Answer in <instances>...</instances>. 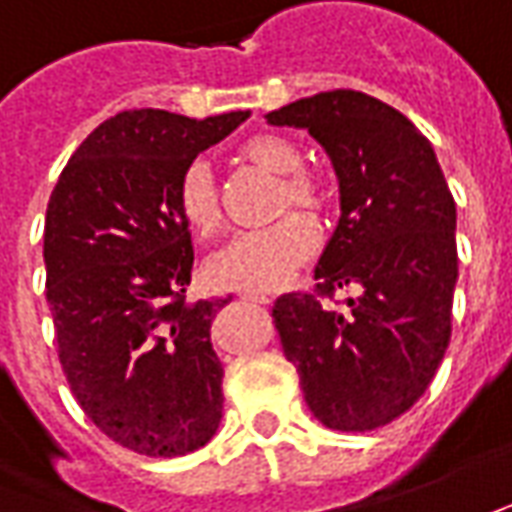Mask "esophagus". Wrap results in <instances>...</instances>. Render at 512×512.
I'll use <instances>...</instances> for the list:
<instances>
[{"label":"esophagus","mask_w":512,"mask_h":512,"mask_svg":"<svg viewBox=\"0 0 512 512\" xmlns=\"http://www.w3.org/2000/svg\"><path fill=\"white\" fill-rule=\"evenodd\" d=\"M241 300L252 305H271V297H263V294H241Z\"/></svg>","instance_id":"1"}]
</instances>
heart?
<instances>
[{"label":"heart","mask_w":512,"mask_h":512,"mask_svg":"<svg viewBox=\"0 0 512 512\" xmlns=\"http://www.w3.org/2000/svg\"><path fill=\"white\" fill-rule=\"evenodd\" d=\"M243 162L255 165L280 176L277 204L274 210L287 212L297 206L311 215L322 218L333 210L336 193L330 182L305 165V154L297 142L280 134H252L238 148ZM176 212L187 227L201 238H210L224 227V201L221 184L215 179V170L204 159H190L176 179ZM316 229L299 213L283 215L269 227L252 229L235 235L227 246H221L207 260V277L212 285L241 291V294H274L314 257Z\"/></svg>","instance_id":"b5f03b06"}]
</instances>
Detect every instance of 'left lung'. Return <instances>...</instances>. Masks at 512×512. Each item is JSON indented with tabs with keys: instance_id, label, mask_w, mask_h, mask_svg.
Listing matches in <instances>:
<instances>
[{
	"instance_id": "left-lung-1",
	"label": "left lung",
	"mask_w": 512,
	"mask_h": 512,
	"mask_svg": "<svg viewBox=\"0 0 512 512\" xmlns=\"http://www.w3.org/2000/svg\"><path fill=\"white\" fill-rule=\"evenodd\" d=\"M305 128L339 176L342 218L311 294H283L271 316L314 417L375 431L429 389L451 339L457 204L429 139L387 103L333 89L266 114ZM361 284L347 312L322 306Z\"/></svg>"
}]
</instances>
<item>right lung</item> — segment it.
Masks as SVG:
<instances>
[{"label": "right lung", "instance_id": "obj_1", "mask_svg": "<svg viewBox=\"0 0 512 512\" xmlns=\"http://www.w3.org/2000/svg\"><path fill=\"white\" fill-rule=\"evenodd\" d=\"M246 117L120 111L83 139L47 204L44 294L66 384L139 457H184L221 423L210 322L229 300H184L193 241L173 193L179 170Z\"/></svg>", "mask_w": 512, "mask_h": 512}]
</instances>
